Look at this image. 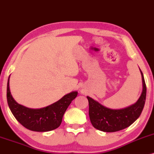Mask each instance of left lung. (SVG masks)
Wrapping results in <instances>:
<instances>
[{
    "label": "left lung",
    "mask_w": 154,
    "mask_h": 154,
    "mask_svg": "<svg viewBox=\"0 0 154 154\" xmlns=\"http://www.w3.org/2000/svg\"><path fill=\"white\" fill-rule=\"evenodd\" d=\"M143 81V91L134 104L122 109H110L89 97V115L94 128L105 132H114L129 127L139 118L142 113L146 98V86L144 76L140 70Z\"/></svg>",
    "instance_id": "obj_1"
}]
</instances>
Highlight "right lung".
<instances>
[{
	"label": "right lung",
	"mask_w": 154,
	"mask_h": 154,
	"mask_svg": "<svg viewBox=\"0 0 154 154\" xmlns=\"http://www.w3.org/2000/svg\"><path fill=\"white\" fill-rule=\"evenodd\" d=\"M7 102L12 114L25 128L35 132H48L58 128L63 117L78 91H72L53 104L39 109H32L18 104L11 96L9 77L7 83Z\"/></svg>",
	"instance_id": "right-lung-1"
}]
</instances>
